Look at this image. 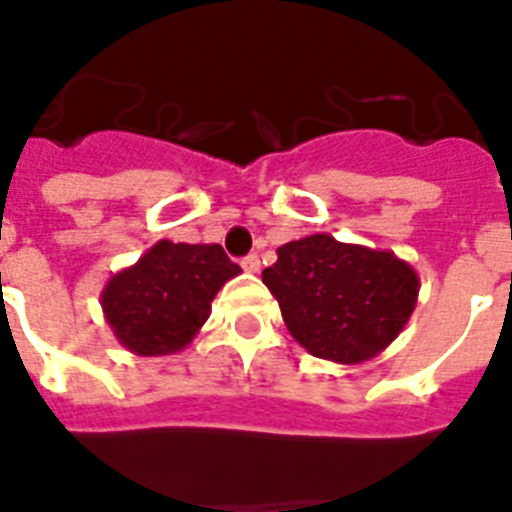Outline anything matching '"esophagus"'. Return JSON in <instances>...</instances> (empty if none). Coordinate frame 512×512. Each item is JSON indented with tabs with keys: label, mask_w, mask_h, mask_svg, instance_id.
<instances>
[{
	"label": "esophagus",
	"mask_w": 512,
	"mask_h": 512,
	"mask_svg": "<svg viewBox=\"0 0 512 512\" xmlns=\"http://www.w3.org/2000/svg\"><path fill=\"white\" fill-rule=\"evenodd\" d=\"M241 268H244L247 273H257V271H260V257L247 255L244 260H241Z\"/></svg>",
	"instance_id": "34e87169"
}]
</instances>
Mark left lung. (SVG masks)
Wrapping results in <instances>:
<instances>
[{"label": "left lung", "mask_w": 512, "mask_h": 512, "mask_svg": "<svg viewBox=\"0 0 512 512\" xmlns=\"http://www.w3.org/2000/svg\"><path fill=\"white\" fill-rule=\"evenodd\" d=\"M276 255L263 284L292 338L319 360H373L403 333L419 300V273L386 249L314 233Z\"/></svg>", "instance_id": "left-lung-1"}]
</instances>
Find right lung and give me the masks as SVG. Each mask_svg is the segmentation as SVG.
Masks as SVG:
<instances>
[{"label":"right lung","mask_w":512,"mask_h":512,"mask_svg":"<svg viewBox=\"0 0 512 512\" xmlns=\"http://www.w3.org/2000/svg\"><path fill=\"white\" fill-rule=\"evenodd\" d=\"M220 244L161 239L101 290V311L131 354L163 357L193 343L209 319L214 295L239 276Z\"/></svg>","instance_id":"right-lung-1"}]
</instances>
